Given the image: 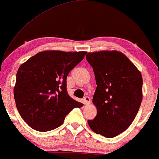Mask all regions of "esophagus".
Instances as JSON below:
<instances>
[{
	"instance_id": "obj_1",
	"label": "esophagus",
	"mask_w": 159,
	"mask_h": 159,
	"mask_svg": "<svg viewBox=\"0 0 159 159\" xmlns=\"http://www.w3.org/2000/svg\"><path fill=\"white\" fill-rule=\"evenodd\" d=\"M84 102L85 105H88V104L90 103V97L88 96H85L84 98Z\"/></svg>"
}]
</instances>
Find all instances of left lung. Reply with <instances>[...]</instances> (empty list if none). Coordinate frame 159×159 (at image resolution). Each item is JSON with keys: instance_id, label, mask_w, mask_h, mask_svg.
<instances>
[{"instance_id": "8db88e82", "label": "left lung", "mask_w": 159, "mask_h": 159, "mask_svg": "<svg viewBox=\"0 0 159 159\" xmlns=\"http://www.w3.org/2000/svg\"><path fill=\"white\" fill-rule=\"evenodd\" d=\"M97 88L93 103L97 115L88 120L90 129L105 138L125 131L135 118L143 99V77L125 55L116 51L88 53Z\"/></svg>"}]
</instances>
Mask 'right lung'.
Segmentation results:
<instances>
[{
	"label": "right lung",
	"mask_w": 159,
	"mask_h": 159,
	"mask_svg": "<svg viewBox=\"0 0 159 159\" xmlns=\"http://www.w3.org/2000/svg\"><path fill=\"white\" fill-rule=\"evenodd\" d=\"M87 52H40L21 64L16 73L14 95L26 123L39 132L61 126L73 108L83 104L69 96L66 78Z\"/></svg>",
	"instance_id": "add662e5"
}]
</instances>
